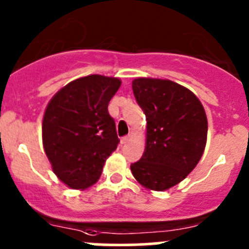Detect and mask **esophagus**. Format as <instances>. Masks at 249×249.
Instances as JSON below:
<instances>
[{
	"instance_id": "34e87169",
	"label": "esophagus",
	"mask_w": 249,
	"mask_h": 249,
	"mask_svg": "<svg viewBox=\"0 0 249 249\" xmlns=\"http://www.w3.org/2000/svg\"><path fill=\"white\" fill-rule=\"evenodd\" d=\"M129 141H130V135H129V136L123 137V139L120 140V143H122V144H126V143L129 142Z\"/></svg>"
}]
</instances>
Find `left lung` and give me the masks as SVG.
I'll list each match as a JSON object with an SVG mask.
<instances>
[{
  "label": "left lung",
  "instance_id": "8db88e82",
  "mask_svg": "<svg viewBox=\"0 0 249 249\" xmlns=\"http://www.w3.org/2000/svg\"><path fill=\"white\" fill-rule=\"evenodd\" d=\"M132 91L147 126L144 152L130 169L145 189L167 190L201 159L208 130L205 108L192 90L170 79L136 78Z\"/></svg>",
  "mask_w": 249,
  "mask_h": 249
}]
</instances>
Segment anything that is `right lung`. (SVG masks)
Listing matches in <instances>:
<instances>
[{"label":"right lung","instance_id":"right-lung-1","mask_svg":"<svg viewBox=\"0 0 249 249\" xmlns=\"http://www.w3.org/2000/svg\"><path fill=\"white\" fill-rule=\"evenodd\" d=\"M122 85L117 77L89 74L72 80L48 102L42 142L53 172L71 189L99 180L119 143L108 104Z\"/></svg>","mask_w":249,"mask_h":249}]
</instances>
